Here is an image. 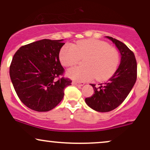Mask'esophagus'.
Segmentation results:
<instances>
[{"label": "esophagus", "mask_w": 150, "mask_h": 150, "mask_svg": "<svg viewBox=\"0 0 150 150\" xmlns=\"http://www.w3.org/2000/svg\"><path fill=\"white\" fill-rule=\"evenodd\" d=\"M72 85L79 86V87H81V86H83L84 85V83H79V82L73 81V82H72Z\"/></svg>", "instance_id": "34e87169"}]
</instances>
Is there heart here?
Masks as SVG:
<instances>
[{"label": "heart", "instance_id": "1", "mask_svg": "<svg viewBox=\"0 0 150 150\" xmlns=\"http://www.w3.org/2000/svg\"><path fill=\"white\" fill-rule=\"evenodd\" d=\"M59 60L64 67L76 64L85 58V67H75L67 71L69 79L78 82L88 81L96 77L103 81L114 73L119 64V54L115 48L97 39L82 40L75 44L67 43L59 52Z\"/></svg>", "mask_w": 150, "mask_h": 150}]
</instances>
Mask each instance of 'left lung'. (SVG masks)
I'll use <instances>...</instances> for the list:
<instances>
[{
    "mask_svg": "<svg viewBox=\"0 0 150 150\" xmlns=\"http://www.w3.org/2000/svg\"><path fill=\"white\" fill-rule=\"evenodd\" d=\"M115 44L121 54L119 67L107 83L93 86L95 93L85 99L86 103L93 110L107 112L119 107L133 88L137 79V62L135 54L128 47L112 37L106 36Z\"/></svg>",
    "mask_w": 150,
    "mask_h": 150,
    "instance_id": "8db88e82",
    "label": "left lung"
}]
</instances>
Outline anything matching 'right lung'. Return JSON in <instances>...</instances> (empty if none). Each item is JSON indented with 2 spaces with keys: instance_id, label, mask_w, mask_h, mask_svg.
Listing matches in <instances>:
<instances>
[{
  "instance_id": "1",
  "label": "right lung",
  "mask_w": 150,
  "mask_h": 150,
  "mask_svg": "<svg viewBox=\"0 0 150 150\" xmlns=\"http://www.w3.org/2000/svg\"><path fill=\"white\" fill-rule=\"evenodd\" d=\"M63 39H43L22 46L10 67V76L23 104L37 112H47L62 100L71 81L59 77L64 72L59 59Z\"/></svg>"
}]
</instances>
